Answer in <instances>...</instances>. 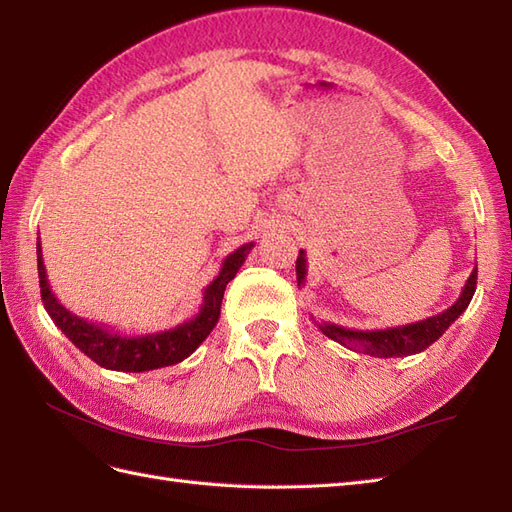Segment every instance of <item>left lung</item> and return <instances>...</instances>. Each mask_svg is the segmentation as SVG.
I'll list each match as a JSON object with an SVG mask.
<instances>
[{
  "instance_id": "left-lung-1",
  "label": "left lung",
  "mask_w": 512,
  "mask_h": 512,
  "mask_svg": "<svg viewBox=\"0 0 512 512\" xmlns=\"http://www.w3.org/2000/svg\"><path fill=\"white\" fill-rule=\"evenodd\" d=\"M476 277H478V268L471 270L469 279L465 281L461 296H458L456 303L445 311L437 313V316L426 318V320L404 324V326H393V329H376V331L344 329V326L333 324V322H318V329L326 337L333 339V342L357 352H363V355H370V357L389 359V357L417 355V352L426 350L430 344H435L437 339L450 329L452 322L469 307L471 298H474V292H476ZM305 279H307V255L305 251H300L296 259L298 287L305 285Z\"/></svg>"
}]
</instances>
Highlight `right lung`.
I'll return each mask as SVG.
<instances>
[{
    "label": "right lung",
    "mask_w": 512,
    "mask_h": 512,
    "mask_svg": "<svg viewBox=\"0 0 512 512\" xmlns=\"http://www.w3.org/2000/svg\"><path fill=\"white\" fill-rule=\"evenodd\" d=\"M253 246L255 242H246L240 248H235L231 255H227V259L222 261L218 277L203 290V303L199 307V313H196L194 318L173 326V329L142 335H125L112 329L108 324L75 316V313L64 307L56 298V294L51 292L45 272L41 238H38L36 261L38 283H41V298L49 318L54 320L58 329L67 335L86 357L101 365V368L114 372H149L157 368H166V365H175L183 359H188L192 352L205 342V337L212 333L220 318V305L222 296H225V287L235 274H238Z\"/></svg>",
    "instance_id": "1"
}]
</instances>
